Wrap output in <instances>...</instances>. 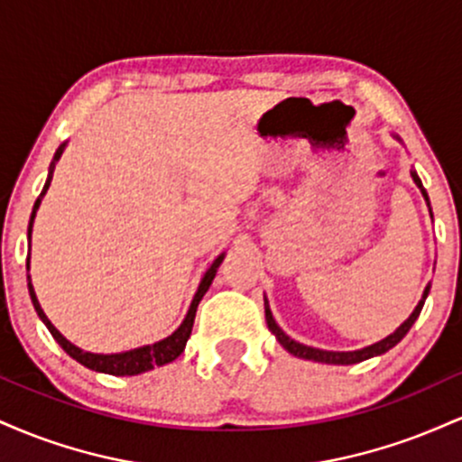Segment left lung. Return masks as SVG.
Wrapping results in <instances>:
<instances>
[{"label":"left lung","instance_id":"left-lung-1","mask_svg":"<svg viewBox=\"0 0 462 462\" xmlns=\"http://www.w3.org/2000/svg\"><path fill=\"white\" fill-rule=\"evenodd\" d=\"M411 176H412V180H415L417 187L421 189L423 198L428 199L426 189H423L421 180H419L417 173L411 171ZM428 206H430V201H428ZM428 291H430V284H428L426 291H423V298H421V301H419V304H417V309L412 310V315L408 317V319H406L404 323H402V326L397 328V330H395L393 334H389V337L383 338V341L374 343V346L363 347V349H356V352H326V349L309 347V346H301V343H298V341H293V338L286 337V334L278 328V323H275L272 310H269L267 301H264V319H267L269 330H272V332L275 334V338H278V341H280V346H282L289 354H293V356L306 358V360H315V363H328V365H354V363H363V360H367V358L380 356V354L389 352L391 347H395L397 343H400L402 338L406 337V332L411 330L412 323L417 321L419 312H421V309H423V301H426V298H428Z\"/></svg>","mask_w":462,"mask_h":462}]
</instances>
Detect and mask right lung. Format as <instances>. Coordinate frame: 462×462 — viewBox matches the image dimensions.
Listing matches in <instances>:
<instances>
[{
    "instance_id": "right-lung-1",
    "label": "right lung",
    "mask_w": 462,
    "mask_h": 462,
    "mask_svg": "<svg viewBox=\"0 0 462 462\" xmlns=\"http://www.w3.org/2000/svg\"><path fill=\"white\" fill-rule=\"evenodd\" d=\"M62 150H65V145L58 147V152H56V156H54V162L58 161V158H60ZM54 162H51V169H54ZM50 182H51V176L45 182L43 193H41L39 199H36L34 210H32L30 227H28L30 235H32V224H34L36 210H39L41 199H43V195L47 193V189H50ZM221 261H224V254H221V256L217 258L213 264H210V269H208V272H206L204 278H201V284H199L198 293H195L193 304H190L187 317H184L182 326H180L178 330L171 334V337L162 338V341L153 343V346L132 349V352H124V354H91V352H82V349L73 346V343H69L67 338L62 337V334L58 332L54 326H51V321L47 319V315L43 312V309H41L39 300H36L34 289H32V282L28 284V289H30V298H32V304H34L36 312H39V317H41V319H43V323L47 326V330L51 332V337H54L56 341H58V346L65 349L69 356L76 358L79 365H84V367H88V369H93V371H102V374L134 375V374H143V371H150V369L156 367V365L171 363V360H176L180 354L184 352V346H187V341H189V337H190V330H193V321H195V312H198V304L201 301V298H204L206 291H208V286L213 284L217 267H219ZM28 267H30V258H28Z\"/></svg>"
}]
</instances>
